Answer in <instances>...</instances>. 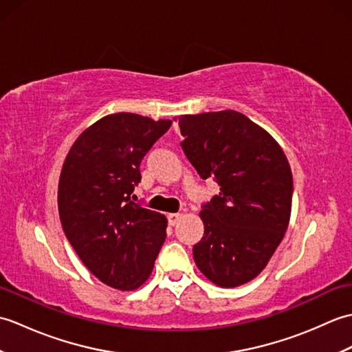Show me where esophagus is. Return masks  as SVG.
<instances>
[{
    "mask_svg": "<svg viewBox=\"0 0 352 352\" xmlns=\"http://www.w3.org/2000/svg\"><path fill=\"white\" fill-rule=\"evenodd\" d=\"M183 218V213H169L168 214V222H169V226H177L178 222H180V219Z\"/></svg>",
    "mask_w": 352,
    "mask_h": 352,
    "instance_id": "1",
    "label": "esophagus"
}]
</instances>
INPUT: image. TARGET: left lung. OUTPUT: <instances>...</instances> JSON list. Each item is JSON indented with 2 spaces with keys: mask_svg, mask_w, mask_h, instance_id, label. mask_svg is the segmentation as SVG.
Instances as JSON below:
<instances>
[{
  "mask_svg": "<svg viewBox=\"0 0 352 352\" xmlns=\"http://www.w3.org/2000/svg\"><path fill=\"white\" fill-rule=\"evenodd\" d=\"M174 121L193 168L219 184V195L199 212L204 236L193 258L216 286H242L266 267L289 227L294 180L287 157L265 129L234 110Z\"/></svg>",
  "mask_w": 352,
  "mask_h": 352,
  "instance_id": "obj_1",
  "label": "left lung"
}]
</instances>
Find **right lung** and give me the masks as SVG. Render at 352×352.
<instances>
[{
  "label": "right lung",
  "mask_w": 352,
  "mask_h": 352,
  "mask_svg": "<svg viewBox=\"0 0 352 352\" xmlns=\"http://www.w3.org/2000/svg\"><path fill=\"white\" fill-rule=\"evenodd\" d=\"M169 119L136 113L101 118L66 155L57 192L66 237L96 278L134 290L151 275L168 221L133 203L140 162L170 126Z\"/></svg>",
  "instance_id": "right-lung-1"
}]
</instances>
